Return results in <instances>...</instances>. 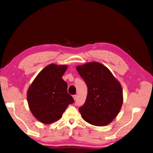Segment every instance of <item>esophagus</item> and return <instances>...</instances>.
<instances>
[{"mask_svg":"<svg viewBox=\"0 0 153 153\" xmlns=\"http://www.w3.org/2000/svg\"><path fill=\"white\" fill-rule=\"evenodd\" d=\"M73 98H74V100H76V99H77V96L75 95H73Z\"/></svg>","mask_w":153,"mask_h":153,"instance_id":"obj_1","label":"esophagus"}]
</instances>
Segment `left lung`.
Instances as JSON below:
<instances>
[{
  "label": "left lung",
  "mask_w": 153,
  "mask_h": 153,
  "mask_svg": "<svg viewBox=\"0 0 153 153\" xmlns=\"http://www.w3.org/2000/svg\"><path fill=\"white\" fill-rule=\"evenodd\" d=\"M88 89L85 102L79 107L83 119L96 126L111 123L123 104L121 84L105 65L91 62L76 67Z\"/></svg>",
  "instance_id": "8db88e82"
}]
</instances>
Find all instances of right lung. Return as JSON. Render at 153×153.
<instances>
[{
	"label": "right lung",
	"mask_w": 153,
	"mask_h": 153,
	"mask_svg": "<svg viewBox=\"0 0 153 153\" xmlns=\"http://www.w3.org/2000/svg\"><path fill=\"white\" fill-rule=\"evenodd\" d=\"M67 68V65H48L28 88L27 99L32 114L45 124L60 119L68 105L74 102L62 79Z\"/></svg>",
	"instance_id": "right-lung-1"
}]
</instances>
